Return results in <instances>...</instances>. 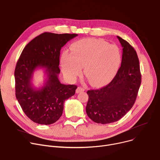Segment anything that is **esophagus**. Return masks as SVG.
<instances>
[{
	"mask_svg": "<svg viewBox=\"0 0 160 160\" xmlns=\"http://www.w3.org/2000/svg\"><path fill=\"white\" fill-rule=\"evenodd\" d=\"M84 90H85L84 88H82V87H78V88L77 89V90H76V93H79V92H80L83 91Z\"/></svg>",
	"mask_w": 160,
	"mask_h": 160,
	"instance_id": "34e87169",
	"label": "esophagus"
}]
</instances>
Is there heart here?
Segmentation results:
<instances>
[{
  "mask_svg": "<svg viewBox=\"0 0 160 160\" xmlns=\"http://www.w3.org/2000/svg\"><path fill=\"white\" fill-rule=\"evenodd\" d=\"M122 61L120 48L100 39L86 38L71 45L70 53L63 52L61 66L69 79H75L83 73L89 82L99 86L111 80L118 72Z\"/></svg>",
  "mask_w": 160,
  "mask_h": 160,
  "instance_id": "1",
  "label": "heart"
}]
</instances>
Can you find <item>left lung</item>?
<instances>
[{"label": "left lung", "mask_w": 160, "mask_h": 160, "mask_svg": "<svg viewBox=\"0 0 160 160\" xmlns=\"http://www.w3.org/2000/svg\"><path fill=\"white\" fill-rule=\"evenodd\" d=\"M117 38L123 48L120 68L107 86L87 92V114L98 123L117 122L129 112L136 101L142 82L136 51L129 42L118 36Z\"/></svg>", "instance_id": "left-lung-1"}]
</instances>
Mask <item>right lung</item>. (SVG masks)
<instances>
[{
    "label": "right lung",
    "mask_w": 160,
    "mask_h": 160,
    "mask_svg": "<svg viewBox=\"0 0 160 160\" xmlns=\"http://www.w3.org/2000/svg\"><path fill=\"white\" fill-rule=\"evenodd\" d=\"M78 34L45 32L26 46L15 70L16 98L25 114L35 123L49 125L62 114L65 100L75 94L77 86L60 83L58 74L60 49ZM44 68L47 78L44 86L35 88L34 71Z\"/></svg>",
    "instance_id": "1"
}]
</instances>
